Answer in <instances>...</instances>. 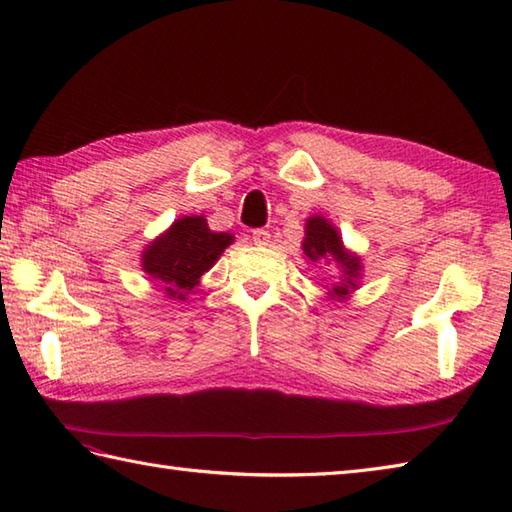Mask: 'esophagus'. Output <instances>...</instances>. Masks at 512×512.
<instances>
[{"label": "esophagus", "instance_id": "obj_1", "mask_svg": "<svg viewBox=\"0 0 512 512\" xmlns=\"http://www.w3.org/2000/svg\"><path fill=\"white\" fill-rule=\"evenodd\" d=\"M253 242H255L257 246H268L270 233L266 231V228H257V231H253Z\"/></svg>", "mask_w": 512, "mask_h": 512}]
</instances>
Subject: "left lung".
I'll return each mask as SVG.
<instances>
[{
  "label": "left lung",
  "mask_w": 512,
  "mask_h": 512,
  "mask_svg": "<svg viewBox=\"0 0 512 512\" xmlns=\"http://www.w3.org/2000/svg\"><path fill=\"white\" fill-rule=\"evenodd\" d=\"M303 255L310 262H332L341 268V281L332 284L328 295L332 299H347L350 292L358 288V277H361V257L350 253L343 246V239L336 231L332 222L321 215H312L306 224V239H303Z\"/></svg>",
  "instance_id": "obj_1"
}]
</instances>
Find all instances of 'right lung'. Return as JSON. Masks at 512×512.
Returning a JSON list of instances; mask_svg holds the SVG:
<instances>
[{
	"label": "right lung",
	"instance_id": "right-lung-1",
	"mask_svg": "<svg viewBox=\"0 0 512 512\" xmlns=\"http://www.w3.org/2000/svg\"><path fill=\"white\" fill-rule=\"evenodd\" d=\"M231 244L233 235L211 231L204 215H184L143 250L140 264L169 299L184 301Z\"/></svg>",
	"mask_w": 512,
	"mask_h": 512
}]
</instances>
